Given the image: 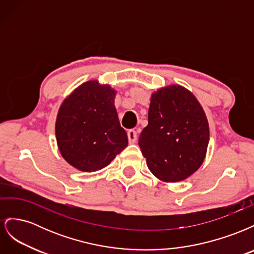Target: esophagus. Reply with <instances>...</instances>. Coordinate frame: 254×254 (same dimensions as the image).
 I'll return each mask as SVG.
<instances>
[{"label": "esophagus", "mask_w": 254, "mask_h": 254, "mask_svg": "<svg viewBox=\"0 0 254 254\" xmlns=\"http://www.w3.org/2000/svg\"><path fill=\"white\" fill-rule=\"evenodd\" d=\"M127 135H128V141H129V143H131V144L135 143V141H136V139H137V133H136L135 130H133V129L128 130Z\"/></svg>", "instance_id": "esophagus-1"}]
</instances>
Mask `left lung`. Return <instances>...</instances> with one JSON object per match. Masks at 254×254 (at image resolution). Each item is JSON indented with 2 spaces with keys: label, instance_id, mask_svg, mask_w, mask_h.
<instances>
[{
  "label": "left lung",
  "instance_id": "8db88e82",
  "mask_svg": "<svg viewBox=\"0 0 254 254\" xmlns=\"http://www.w3.org/2000/svg\"><path fill=\"white\" fill-rule=\"evenodd\" d=\"M209 136L205 113L189 90L173 84L151 95L139 146L158 179L179 182L194 174L203 162Z\"/></svg>",
  "mask_w": 254,
  "mask_h": 254
}]
</instances>
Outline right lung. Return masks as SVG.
Returning <instances> with one entry per match:
<instances>
[{"instance_id":"right-lung-1","label":"right lung","mask_w":254,"mask_h":254,"mask_svg":"<svg viewBox=\"0 0 254 254\" xmlns=\"http://www.w3.org/2000/svg\"><path fill=\"white\" fill-rule=\"evenodd\" d=\"M114 97L108 84L90 80L60 106L55 126L58 148L66 162L81 172L102 170L127 147Z\"/></svg>"}]
</instances>
